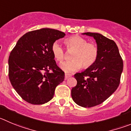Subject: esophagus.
Returning a JSON list of instances; mask_svg holds the SVG:
<instances>
[{"label": "esophagus", "mask_w": 131, "mask_h": 131, "mask_svg": "<svg viewBox=\"0 0 131 131\" xmlns=\"http://www.w3.org/2000/svg\"><path fill=\"white\" fill-rule=\"evenodd\" d=\"M72 75L70 74H65V75H64V78H65V79H67L68 78L70 77H71Z\"/></svg>", "instance_id": "34e87169"}]
</instances>
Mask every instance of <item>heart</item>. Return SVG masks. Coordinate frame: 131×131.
Returning <instances> with one entry per match:
<instances>
[{"instance_id": "heart-1", "label": "heart", "mask_w": 131, "mask_h": 131, "mask_svg": "<svg viewBox=\"0 0 131 131\" xmlns=\"http://www.w3.org/2000/svg\"><path fill=\"white\" fill-rule=\"evenodd\" d=\"M66 45L68 49H74L71 61H64L60 64V68L67 74L78 71L82 64L88 68L95 63L98 56V48L95 44L87 42L86 39L79 35H74L66 39ZM52 52L57 61H62L64 57V49L58 41L52 45Z\"/></svg>"}]
</instances>
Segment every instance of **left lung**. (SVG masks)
<instances>
[{
  "instance_id": "obj_1",
  "label": "left lung",
  "mask_w": 131,
  "mask_h": 131,
  "mask_svg": "<svg viewBox=\"0 0 131 131\" xmlns=\"http://www.w3.org/2000/svg\"><path fill=\"white\" fill-rule=\"evenodd\" d=\"M82 34L96 40L98 56L92 65L74 75L77 85L72 89L71 95L78 105L92 107L105 101L118 89L123 64L114 41L98 33Z\"/></svg>"
}]
</instances>
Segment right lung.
I'll use <instances>...</instances> for the list:
<instances>
[{"mask_svg":"<svg viewBox=\"0 0 131 131\" xmlns=\"http://www.w3.org/2000/svg\"><path fill=\"white\" fill-rule=\"evenodd\" d=\"M64 35V32L51 28L29 31L19 39L11 52L9 81L29 103L42 105L50 101L56 86L64 81V73L56 64L52 45Z\"/></svg>","mask_w":131,"mask_h":131,"instance_id":"1","label":"right lung"}]
</instances>
